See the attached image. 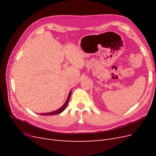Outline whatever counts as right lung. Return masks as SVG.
<instances>
[{
  "instance_id": "right-lung-1",
  "label": "right lung",
  "mask_w": 156,
  "mask_h": 156,
  "mask_svg": "<svg viewBox=\"0 0 156 156\" xmlns=\"http://www.w3.org/2000/svg\"><path fill=\"white\" fill-rule=\"evenodd\" d=\"M71 94H72V91H70L69 93V95H68V97L67 98L66 100V101L65 102L64 104L62 105V107H60L59 109L56 110V111H53V112H48V113H41L40 115H44V116H49V115H58L60 114V113L62 112V111H64V110L65 109V108L66 107V106L68 105V101L69 100V98H70V96H71Z\"/></svg>"
}]
</instances>
